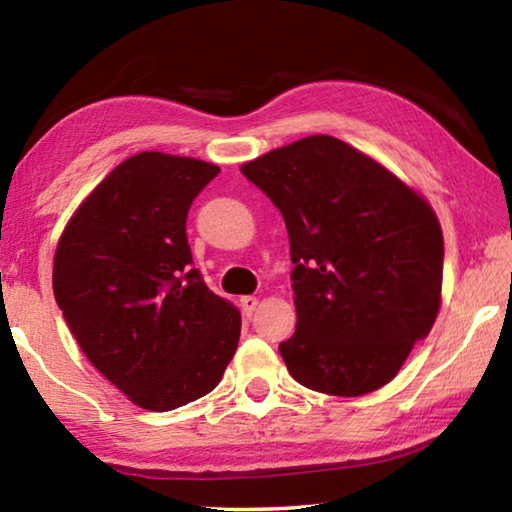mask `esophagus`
<instances>
[{
    "label": "esophagus",
    "mask_w": 512,
    "mask_h": 512,
    "mask_svg": "<svg viewBox=\"0 0 512 512\" xmlns=\"http://www.w3.org/2000/svg\"><path fill=\"white\" fill-rule=\"evenodd\" d=\"M241 302V311H244V316H253L255 314V309L259 307V298H255V296H244L239 300Z\"/></svg>",
    "instance_id": "1"
}]
</instances>
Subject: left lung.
Here are the masks:
<instances>
[{"label": "left lung", "mask_w": 512, "mask_h": 512, "mask_svg": "<svg viewBox=\"0 0 512 512\" xmlns=\"http://www.w3.org/2000/svg\"><path fill=\"white\" fill-rule=\"evenodd\" d=\"M289 232L298 325L280 354L311 391L359 397L395 379L443 302V230L431 203L332 135L241 164Z\"/></svg>", "instance_id": "obj_1"}]
</instances>
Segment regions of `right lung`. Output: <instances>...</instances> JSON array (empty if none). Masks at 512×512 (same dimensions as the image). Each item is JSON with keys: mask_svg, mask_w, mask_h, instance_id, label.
I'll list each match as a JSON object with an SVG mask.
<instances>
[{"mask_svg": "<svg viewBox=\"0 0 512 512\" xmlns=\"http://www.w3.org/2000/svg\"><path fill=\"white\" fill-rule=\"evenodd\" d=\"M221 169L144 151L117 164L76 207L54 255V296L85 357L146 411L219 386L239 311L192 268L187 212Z\"/></svg>", "mask_w": 512, "mask_h": 512, "instance_id": "1", "label": "right lung"}]
</instances>
